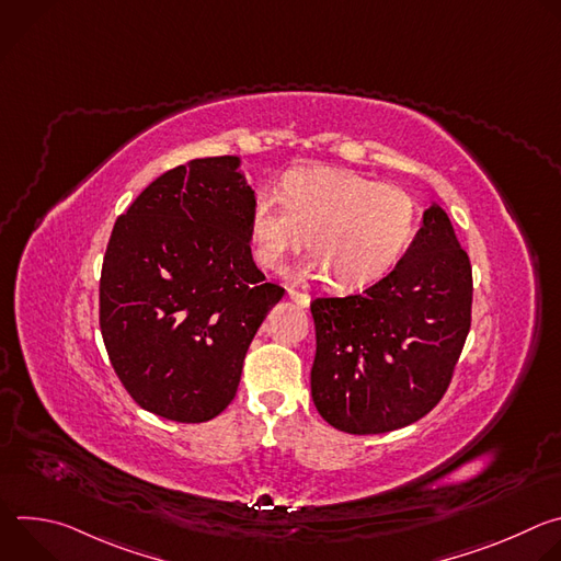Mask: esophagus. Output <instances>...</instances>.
<instances>
[{
    "instance_id": "34e87169",
    "label": "esophagus",
    "mask_w": 561,
    "mask_h": 561,
    "mask_svg": "<svg viewBox=\"0 0 561 561\" xmlns=\"http://www.w3.org/2000/svg\"><path fill=\"white\" fill-rule=\"evenodd\" d=\"M288 297H290V299H293L297 306H301V308L310 306V295H308V293H301V290L288 288Z\"/></svg>"
}]
</instances>
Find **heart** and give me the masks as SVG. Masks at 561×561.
I'll list each match as a JSON object with an SVG mask.
<instances>
[{
    "label": "heart",
    "mask_w": 561,
    "mask_h": 561,
    "mask_svg": "<svg viewBox=\"0 0 561 561\" xmlns=\"http://www.w3.org/2000/svg\"><path fill=\"white\" fill-rule=\"evenodd\" d=\"M417 224L409 193L344 169L293 171L282 199L262 191L251 208L249 242L255 260L273 268L304 247V273L324 275L342 290L381 279L404 255Z\"/></svg>",
    "instance_id": "obj_1"
}]
</instances>
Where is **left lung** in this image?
<instances>
[{
  "instance_id": "obj_1",
  "label": "left lung",
  "mask_w": 561,
  "mask_h": 561,
  "mask_svg": "<svg viewBox=\"0 0 561 561\" xmlns=\"http://www.w3.org/2000/svg\"><path fill=\"white\" fill-rule=\"evenodd\" d=\"M472 275L439 204L404 257L362 295L310 304L314 409L333 428L377 435L409 426L444 397L470 331Z\"/></svg>"
}]
</instances>
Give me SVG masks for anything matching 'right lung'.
Here are the masks:
<instances>
[{"label":"right lung","mask_w":561,"mask_h":561,"mask_svg":"<svg viewBox=\"0 0 561 561\" xmlns=\"http://www.w3.org/2000/svg\"><path fill=\"white\" fill-rule=\"evenodd\" d=\"M234 154L157 178L115 221L100 282V327L135 402L164 420L217 417L284 288L249 247L255 191Z\"/></svg>","instance_id":"1"}]
</instances>
